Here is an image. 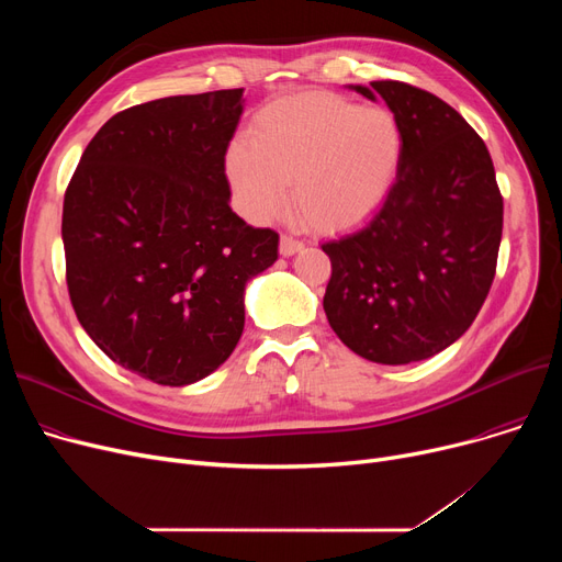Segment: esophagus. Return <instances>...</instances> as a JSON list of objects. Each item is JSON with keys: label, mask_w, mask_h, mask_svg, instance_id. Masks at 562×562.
Here are the masks:
<instances>
[{"label": "esophagus", "mask_w": 562, "mask_h": 562, "mask_svg": "<svg viewBox=\"0 0 562 562\" xmlns=\"http://www.w3.org/2000/svg\"><path fill=\"white\" fill-rule=\"evenodd\" d=\"M301 250H303V241L293 239V236H289V234L280 236V255L282 257H291V255H296Z\"/></svg>", "instance_id": "obj_1"}]
</instances>
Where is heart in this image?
Here are the masks:
<instances>
[{"instance_id":"b5f03b06","label":"heart","mask_w":562,"mask_h":562,"mask_svg":"<svg viewBox=\"0 0 562 562\" xmlns=\"http://www.w3.org/2000/svg\"><path fill=\"white\" fill-rule=\"evenodd\" d=\"M403 157L392 111L333 93H296L263 106L250 140L236 138L225 172L241 214L269 223L291 198L316 232L364 223L387 198Z\"/></svg>"}]
</instances>
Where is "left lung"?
<instances>
[{"label": "left lung", "mask_w": 562, "mask_h": 562, "mask_svg": "<svg viewBox=\"0 0 562 562\" xmlns=\"http://www.w3.org/2000/svg\"><path fill=\"white\" fill-rule=\"evenodd\" d=\"M348 88L387 102L403 157L371 221L321 246L333 263L323 310L360 358L419 362L460 339L481 312L504 198L483 138L445 100L392 79Z\"/></svg>", "instance_id": "1"}]
</instances>
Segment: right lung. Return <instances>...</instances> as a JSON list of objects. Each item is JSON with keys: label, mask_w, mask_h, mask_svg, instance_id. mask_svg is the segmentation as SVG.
<instances>
[{"label": "right lung", "mask_w": 562, "mask_h": 562, "mask_svg": "<svg viewBox=\"0 0 562 562\" xmlns=\"http://www.w3.org/2000/svg\"><path fill=\"white\" fill-rule=\"evenodd\" d=\"M244 88L115 113L83 150L64 198L75 314L106 356L184 387L239 344L248 280L278 259V232L229 206L225 153Z\"/></svg>", "instance_id": "right-lung-1"}]
</instances>
